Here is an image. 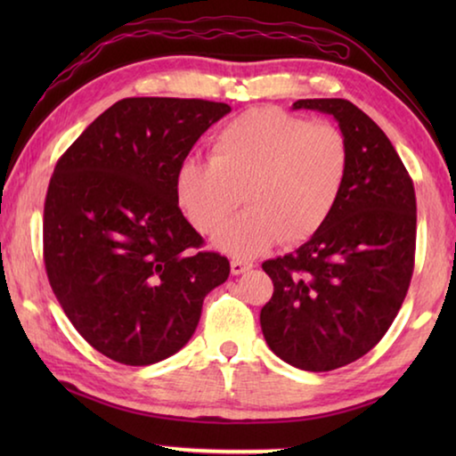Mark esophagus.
<instances>
[{
    "mask_svg": "<svg viewBox=\"0 0 456 456\" xmlns=\"http://www.w3.org/2000/svg\"><path fill=\"white\" fill-rule=\"evenodd\" d=\"M251 267H253L251 264H247V261H241V259L231 261V273H233V275H241L245 272H249Z\"/></svg>",
    "mask_w": 456,
    "mask_h": 456,
    "instance_id": "34e87169",
    "label": "esophagus"
}]
</instances>
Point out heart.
<instances>
[{
  "instance_id": "heart-1",
  "label": "heart",
  "mask_w": 456,
  "mask_h": 456,
  "mask_svg": "<svg viewBox=\"0 0 456 456\" xmlns=\"http://www.w3.org/2000/svg\"><path fill=\"white\" fill-rule=\"evenodd\" d=\"M346 136L331 125H312L280 110H247L215 134L209 163L184 160L175 197L187 221L209 235L239 205L215 243L253 257L283 237L302 243L326 225L348 176Z\"/></svg>"
}]
</instances>
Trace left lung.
Returning a JSON list of instances; mask_svg holds the SVG:
<instances>
[{
	"mask_svg": "<svg viewBox=\"0 0 456 456\" xmlns=\"http://www.w3.org/2000/svg\"><path fill=\"white\" fill-rule=\"evenodd\" d=\"M291 108L334 117L350 165L326 225L264 264L273 296L259 322L275 356L328 372L368 354L395 322L414 269L416 197L388 136L356 104L307 98Z\"/></svg>",
	"mask_w": 456,
	"mask_h": 456,
	"instance_id": "1",
	"label": "left lung"
}]
</instances>
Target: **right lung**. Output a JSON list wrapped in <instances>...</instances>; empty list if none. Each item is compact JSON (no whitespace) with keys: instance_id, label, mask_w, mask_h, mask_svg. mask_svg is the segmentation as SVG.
<instances>
[{"instance_id":"add662e5","label":"right lung","mask_w":456,"mask_h":456,"mask_svg":"<svg viewBox=\"0 0 456 456\" xmlns=\"http://www.w3.org/2000/svg\"><path fill=\"white\" fill-rule=\"evenodd\" d=\"M231 112L197 98H125L76 138L44 205L45 272L61 310L106 358L149 366L195 334L229 261L203 245L175 197L200 134Z\"/></svg>"}]
</instances>
